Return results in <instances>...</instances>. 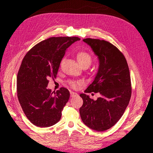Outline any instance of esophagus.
Returning <instances> with one entry per match:
<instances>
[{"mask_svg": "<svg viewBox=\"0 0 153 153\" xmlns=\"http://www.w3.org/2000/svg\"><path fill=\"white\" fill-rule=\"evenodd\" d=\"M71 94V97H76V96L77 95V94L76 92H70Z\"/></svg>", "mask_w": 153, "mask_h": 153, "instance_id": "esophagus-1", "label": "esophagus"}]
</instances>
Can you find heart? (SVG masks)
<instances>
[{
  "label": "heart",
  "instance_id": "obj_1",
  "mask_svg": "<svg viewBox=\"0 0 153 153\" xmlns=\"http://www.w3.org/2000/svg\"><path fill=\"white\" fill-rule=\"evenodd\" d=\"M76 57H77V61H78V63L82 67L83 66L89 67L90 65V64L92 63V56L86 51L78 52L76 55ZM69 84L72 88L76 89L77 88H79L80 85L82 84V82L71 80V81L69 82Z\"/></svg>",
  "mask_w": 153,
  "mask_h": 153
}]
</instances>
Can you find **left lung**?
Returning <instances> with one entry per match:
<instances>
[{"label":"left lung","mask_w":153,"mask_h":153,"mask_svg":"<svg viewBox=\"0 0 153 153\" xmlns=\"http://www.w3.org/2000/svg\"><path fill=\"white\" fill-rule=\"evenodd\" d=\"M99 59V67L94 81L85 92H98L94 100L86 94L79 96L83 105L80 117L85 125L98 131L113 127L122 117L131 94L130 74L125 56L112 44L105 40L86 38Z\"/></svg>","instance_id":"obj_1"}]
</instances>
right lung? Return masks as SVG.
Returning <instances> with one entry per match:
<instances>
[{
	"mask_svg": "<svg viewBox=\"0 0 153 153\" xmlns=\"http://www.w3.org/2000/svg\"><path fill=\"white\" fill-rule=\"evenodd\" d=\"M78 37H51L27 52L17 77V97L25 116L40 128L55 125L68 101L69 90L61 88L56 92L48 89L49 78H56L67 48L79 40Z\"/></svg>",
	"mask_w": 153,
	"mask_h": 153,
	"instance_id": "obj_1",
	"label": "right lung"
}]
</instances>
